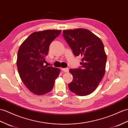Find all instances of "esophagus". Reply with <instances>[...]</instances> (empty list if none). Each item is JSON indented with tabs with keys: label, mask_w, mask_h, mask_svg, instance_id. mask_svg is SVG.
I'll list each match as a JSON object with an SVG mask.
<instances>
[{
	"label": "esophagus",
	"mask_w": 128,
	"mask_h": 128,
	"mask_svg": "<svg viewBox=\"0 0 128 128\" xmlns=\"http://www.w3.org/2000/svg\"><path fill=\"white\" fill-rule=\"evenodd\" d=\"M62 70H63V71H64L65 72H69V68H63V69H62Z\"/></svg>",
	"instance_id": "obj_1"
}]
</instances>
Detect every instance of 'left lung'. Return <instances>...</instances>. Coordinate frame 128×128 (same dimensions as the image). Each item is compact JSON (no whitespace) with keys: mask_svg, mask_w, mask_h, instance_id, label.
<instances>
[{"mask_svg":"<svg viewBox=\"0 0 128 128\" xmlns=\"http://www.w3.org/2000/svg\"><path fill=\"white\" fill-rule=\"evenodd\" d=\"M63 37L76 57L81 56L80 66L70 69L73 80L69 90L80 96L90 94L97 88L104 76L107 56L100 38L87 29L63 31Z\"/></svg>","mask_w":128,"mask_h":128,"instance_id":"1","label":"left lung"}]
</instances>
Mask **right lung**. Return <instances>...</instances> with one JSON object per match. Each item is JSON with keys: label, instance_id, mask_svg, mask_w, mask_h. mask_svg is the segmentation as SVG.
<instances>
[{"label": "right lung", "instance_id": "right-lung-1", "mask_svg": "<svg viewBox=\"0 0 128 128\" xmlns=\"http://www.w3.org/2000/svg\"><path fill=\"white\" fill-rule=\"evenodd\" d=\"M60 30L32 32L20 46L17 66L20 78L32 93L44 95L51 91L60 70L44 65L50 44L60 34Z\"/></svg>", "mask_w": 128, "mask_h": 128}]
</instances>
